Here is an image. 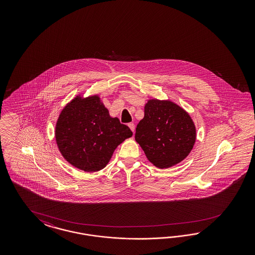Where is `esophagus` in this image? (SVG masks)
I'll use <instances>...</instances> for the list:
<instances>
[{
    "mask_svg": "<svg viewBox=\"0 0 255 255\" xmlns=\"http://www.w3.org/2000/svg\"><path fill=\"white\" fill-rule=\"evenodd\" d=\"M128 126H129V128L131 129V131H134V129H135V125H134V124L130 123V124H128Z\"/></svg>",
    "mask_w": 255,
    "mask_h": 255,
    "instance_id": "1",
    "label": "esophagus"
}]
</instances>
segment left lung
I'll return each mask as SVG.
<instances>
[{
  "label": "left lung",
  "instance_id": "obj_1",
  "mask_svg": "<svg viewBox=\"0 0 255 255\" xmlns=\"http://www.w3.org/2000/svg\"><path fill=\"white\" fill-rule=\"evenodd\" d=\"M144 110L134 138L147 160L162 169L182 162L196 140V128L189 113L172 101L158 99H148Z\"/></svg>",
  "mask_w": 255,
  "mask_h": 255
}]
</instances>
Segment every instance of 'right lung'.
Segmentation results:
<instances>
[{
    "instance_id": "1",
    "label": "right lung",
    "mask_w": 255,
    "mask_h": 255,
    "mask_svg": "<svg viewBox=\"0 0 255 255\" xmlns=\"http://www.w3.org/2000/svg\"><path fill=\"white\" fill-rule=\"evenodd\" d=\"M132 131L110 116L99 94H78L62 108L55 138L62 157L78 169L95 172L107 166L117 147Z\"/></svg>"
}]
</instances>
